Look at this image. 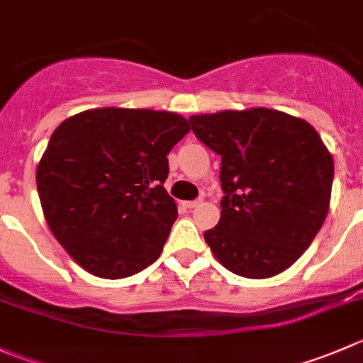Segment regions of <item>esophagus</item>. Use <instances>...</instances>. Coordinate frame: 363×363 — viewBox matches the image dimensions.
<instances>
[{
  "mask_svg": "<svg viewBox=\"0 0 363 363\" xmlns=\"http://www.w3.org/2000/svg\"><path fill=\"white\" fill-rule=\"evenodd\" d=\"M200 203H202V200H189V202H184V207L186 209H195Z\"/></svg>",
  "mask_w": 363,
  "mask_h": 363,
  "instance_id": "esophagus-1",
  "label": "esophagus"
}]
</instances>
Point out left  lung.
I'll return each instance as SVG.
<instances>
[{
  "mask_svg": "<svg viewBox=\"0 0 363 363\" xmlns=\"http://www.w3.org/2000/svg\"><path fill=\"white\" fill-rule=\"evenodd\" d=\"M221 156V218L203 239L218 262L246 279H271L314 241L330 209L333 157L303 118L269 108L189 117Z\"/></svg>",
  "mask_w": 363,
  "mask_h": 363,
  "instance_id": "obj_1",
  "label": "left lung"
}]
</instances>
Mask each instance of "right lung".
<instances>
[{"instance_id":"add662e5","label":"right lung","mask_w":363,"mask_h":363,"mask_svg":"<svg viewBox=\"0 0 363 363\" xmlns=\"http://www.w3.org/2000/svg\"><path fill=\"white\" fill-rule=\"evenodd\" d=\"M189 133L172 111L97 108L63 121L37 167L44 218L92 275L140 273L163 252L177 206L163 188L168 152Z\"/></svg>"}]
</instances>
